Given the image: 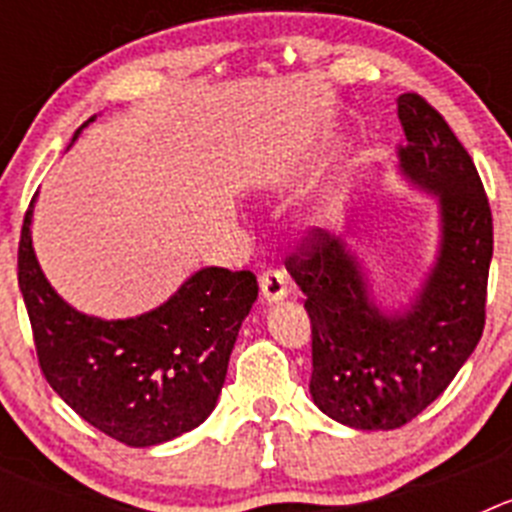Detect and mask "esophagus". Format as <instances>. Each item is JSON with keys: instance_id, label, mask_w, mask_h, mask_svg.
I'll return each instance as SVG.
<instances>
[{"instance_id": "34e87169", "label": "esophagus", "mask_w": 512, "mask_h": 512, "mask_svg": "<svg viewBox=\"0 0 512 512\" xmlns=\"http://www.w3.org/2000/svg\"><path fill=\"white\" fill-rule=\"evenodd\" d=\"M259 284L264 302H269V305H277V302H282L289 295V279L284 269H266L261 274Z\"/></svg>"}]
</instances>
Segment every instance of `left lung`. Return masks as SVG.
Returning <instances> with one entry per match:
<instances>
[{"label": "left lung", "mask_w": 512, "mask_h": 512, "mask_svg": "<svg viewBox=\"0 0 512 512\" xmlns=\"http://www.w3.org/2000/svg\"><path fill=\"white\" fill-rule=\"evenodd\" d=\"M408 146L402 174L438 197L441 243L420 295L384 312L361 264L336 235L312 228L284 264L305 292L312 325L310 395L325 415L361 431H392L451 384L485 330L492 212L472 156L420 94L397 97Z\"/></svg>", "instance_id": "left-lung-1"}]
</instances>
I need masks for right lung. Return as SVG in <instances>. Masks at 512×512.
<instances>
[{"instance_id":"obj_1","label":"right lung","mask_w":512,"mask_h":512,"mask_svg":"<svg viewBox=\"0 0 512 512\" xmlns=\"http://www.w3.org/2000/svg\"><path fill=\"white\" fill-rule=\"evenodd\" d=\"M33 202L22 223L17 282L40 372L58 397L104 436L135 449L205 423L238 328L259 297L256 277L207 266L156 310L128 320L92 318L63 302L40 271L30 238Z\"/></svg>"}]
</instances>
